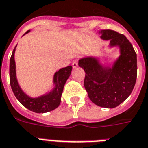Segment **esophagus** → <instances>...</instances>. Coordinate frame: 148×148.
I'll return each mask as SVG.
<instances>
[{
	"label": "esophagus",
	"mask_w": 148,
	"mask_h": 148,
	"mask_svg": "<svg viewBox=\"0 0 148 148\" xmlns=\"http://www.w3.org/2000/svg\"><path fill=\"white\" fill-rule=\"evenodd\" d=\"M77 66H78V60L77 59H74L73 62V67L75 69L76 68Z\"/></svg>",
	"instance_id": "esophagus-1"
}]
</instances>
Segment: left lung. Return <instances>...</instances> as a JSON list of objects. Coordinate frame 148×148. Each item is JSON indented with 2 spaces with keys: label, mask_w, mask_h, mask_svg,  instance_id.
<instances>
[{
  "label": "left lung",
  "mask_w": 148,
  "mask_h": 148,
  "mask_svg": "<svg viewBox=\"0 0 148 148\" xmlns=\"http://www.w3.org/2000/svg\"><path fill=\"white\" fill-rule=\"evenodd\" d=\"M102 39L110 41V47H119L120 56L112 66H104L99 58H81L78 65L84 69L85 89L90 100L105 108H114L132 92L137 79V54L132 45L122 34L101 30Z\"/></svg>",
  "instance_id": "1"
}]
</instances>
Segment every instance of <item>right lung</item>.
Segmentation results:
<instances>
[{"label": "right lung", "instance_id": "obj_1", "mask_svg": "<svg viewBox=\"0 0 148 148\" xmlns=\"http://www.w3.org/2000/svg\"><path fill=\"white\" fill-rule=\"evenodd\" d=\"M30 30L26 33H28ZM14 49L11 59H10V84L14 94L18 101L29 110L35 113H44L56 109L61 103V97L63 91L64 86L70 76L73 67L71 66L66 68L60 69L57 71L53 76V89L50 92L38 97H31L26 94L19 86L16 75V65L14 61Z\"/></svg>", "mask_w": 148, "mask_h": 148}]
</instances>
